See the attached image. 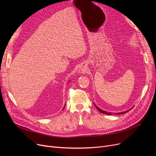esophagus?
<instances>
[{"label":"esophagus","instance_id":"obj_1","mask_svg":"<svg viewBox=\"0 0 156 156\" xmlns=\"http://www.w3.org/2000/svg\"><path fill=\"white\" fill-rule=\"evenodd\" d=\"M88 71V68L87 67V66H82L81 68H80V69H79V73H80V74H84V73H87Z\"/></svg>","mask_w":156,"mask_h":156}]
</instances>
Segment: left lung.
I'll list each match as a JSON object with an SVG mask.
<instances>
[{
    "label": "left lung",
    "mask_w": 156,
    "mask_h": 156,
    "mask_svg": "<svg viewBox=\"0 0 156 156\" xmlns=\"http://www.w3.org/2000/svg\"><path fill=\"white\" fill-rule=\"evenodd\" d=\"M95 105V104H94ZM95 106L96 107V108L98 109V111H100L101 113H102V114H108V115H111V114H112V112H106V111H103V110H102V109H101L100 108H99L97 107V106H96V105H95ZM129 110H131V109H129ZM129 111H125V112H118V113H115L116 114H124V113H126V112H128Z\"/></svg>",
    "instance_id": "left-lung-1"
}]
</instances>
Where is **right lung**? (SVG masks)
Returning a JSON list of instances; mask_svg holds the SVG:
<instances>
[{
	"mask_svg": "<svg viewBox=\"0 0 156 156\" xmlns=\"http://www.w3.org/2000/svg\"><path fill=\"white\" fill-rule=\"evenodd\" d=\"M64 108H63V109H64Z\"/></svg>",
	"mask_w": 156,
	"mask_h": 156,
	"instance_id": "obj_1",
	"label": "right lung"
}]
</instances>
